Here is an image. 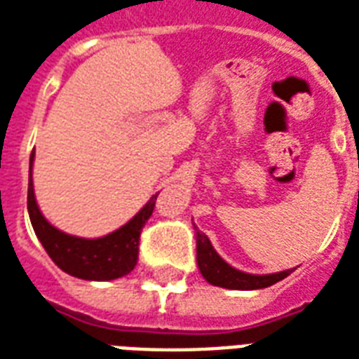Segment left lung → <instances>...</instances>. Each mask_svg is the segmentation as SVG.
<instances>
[{
    "label": "left lung",
    "mask_w": 359,
    "mask_h": 359,
    "mask_svg": "<svg viewBox=\"0 0 359 359\" xmlns=\"http://www.w3.org/2000/svg\"><path fill=\"white\" fill-rule=\"evenodd\" d=\"M196 263H198L202 276L208 280L210 284L227 287V290H261V287H269V285L284 280L292 272L284 271L261 276V274H248V272L236 271L221 259L208 236L201 231H196Z\"/></svg>",
    "instance_id": "obj_1"
}]
</instances>
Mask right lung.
I'll use <instances>...</instances> for the list:
<instances>
[{"mask_svg": "<svg viewBox=\"0 0 359 359\" xmlns=\"http://www.w3.org/2000/svg\"><path fill=\"white\" fill-rule=\"evenodd\" d=\"M32 163L29 157V183H28V212L32 227L37 238L48 253V257L60 266L62 271L83 280H115L125 276L138 263L140 234L145 221L149 219L157 202V195H153L149 202L138 214L134 215L126 225L117 229L115 233L102 238H79L72 236L53 227L37 208L32 183Z\"/></svg>", "mask_w": 359, "mask_h": 359, "instance_id": "1", "label": "right lung"}]
</instances>
